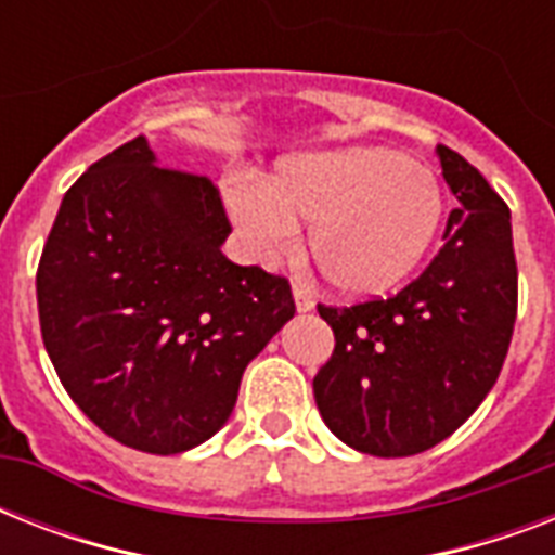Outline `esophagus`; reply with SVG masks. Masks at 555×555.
<instances>
[{
    "label": "esophagus",
    "mask_w": 555,
    "mask_h": 555,
    "mask_svg": "<svg viewBox=\"0 0 555 555\" xmlns=\"http://www.w3.org/2000/svg\"><path fill=\"white\" fill-rule=\"evenodd\" d=\"M294 302H296V311L299 313H308V311H313V296L308 294V291H302V287L299 285H294Z\"/></svg>",
    "instance_id": "34e87169"
}]
</instances>
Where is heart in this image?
Returning <instances> with one entry per match:
<instances>
[{
	"label": "heart",
	"mask_w": 555,
	"mask_h": 555,
	"mask_svg": "<svg viewBox=\"0 0 555 555\" xmlns=\"http://www.w3.org/2000/svg\"><path fill=\"white\" fill-rule=\"evenodd\" d=\"M227 212L259 259L291 247L299 221L334 294L369 299L400 285L429 253L443 218L435 172L397 150L354 146L282 160L268 186L233 181Z\"/></svg>",
	"instance_id": "1"
}]
</instances>
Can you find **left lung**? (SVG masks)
I'll use <instances>...</instances> for the list:
<instances>
[{
  "label": "left lung",
  "instance_id": "8db88e82",
  "mask_svg": "<svg viewBox=\"0 0 555 555\" xmlns=\"http://www.w3.org/2000/svg\"><path fill=\"white\" fill-rule=\"evenodd\" d=\"M435 152L457 207L429 268L391 299L320 305L337 346L313 377L317 409L365 455H417L449 438L495 386L516 325L507 204L457 152Z\"/></svg>",
  "mask_w": 555,
  "mask_h": 555
}]
</instances>
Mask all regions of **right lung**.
<instances>
[{
    "mask_svg": "<svg viewBox=\"0 0 555 555\" xmlns=\"http://www.w3.org/2000/svg\"><path fill=\"white\" fill-rule=\"evenodd\" d=\"M212 181L158 167L146 138L65 192L37 270L56 377L108 438L178 455L233 414L253 357L296 313L287 279L233 264Z\"/></svg>",
    "mask_w": 555,
    "mask_h": 555,
    "instance_id": "right-lung-1",
    "label": "right lung"
}]
</instances>
